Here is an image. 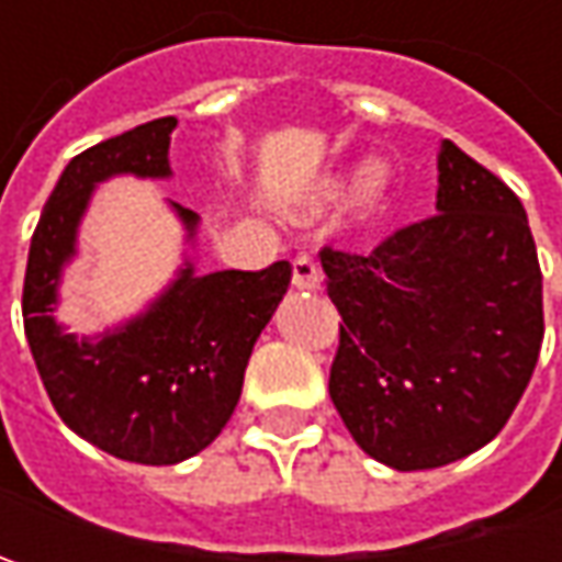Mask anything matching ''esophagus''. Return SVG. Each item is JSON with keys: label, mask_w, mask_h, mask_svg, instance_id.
<instances>
[{"label": "esophagus", "mask_w": 562, "mask_h": 562, "mask_svg": "<svg viewBox=\"0 0 562 562\" xmlns=\"http://www.w3.org/2000/svg\"><path fill=\"white\" fill-rule=\"evenodd\" d=\"M318 281H322V271L315 266V259L313 256H306V252H300V256L293 259V288H296V291H315Z\"/></svg>", "instance_id": "esophagus-1"}]
</instances>
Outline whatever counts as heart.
Listing matches in <instances>:
<instances>
[{
  "label": "heart",
  "mask_w": 562,
  "mask_h": 562,
  "mask_svg": "<svg viewBox=\"0 0 562 562\" xmlns=\"http://www.w3.org/2000/svg\"><path fill=\"white\" fill-rule=\"evenodd\" d=\"M387 184H391V168L384 162H369L359 171L357 178V203L362 205V209H372V205L384 196ZM344 187H347L344 181H337V184L331 187V193H344Z\"/></svg>",
  "instance_id": "heart-1"
}]
</instances>
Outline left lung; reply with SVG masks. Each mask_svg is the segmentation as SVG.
I'll use <instances>...</instances> for the list:
<instances>
[{
    "instance_id": "left-lung-1",
    "label": "left lung",
    "mask_w": 562,
    "mask_h": 562,
    "mask_svg": "<svg viewBox=\"0 0 562 562\" xmlns=\"http://www.w3.org/2000/svg\"><path fill=\"white\" fill-rule=\"evenodd\" d=\"M435 209L372 252L322 249L344 318L328 391L353 441L397 472L457 463L494 441L544 337L519 196L443 140Z\"/></svg>"
}]
</instances>
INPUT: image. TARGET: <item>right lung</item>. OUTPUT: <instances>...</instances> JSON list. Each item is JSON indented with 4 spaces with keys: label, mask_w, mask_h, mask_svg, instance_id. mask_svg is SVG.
<instances>
[{
    "label": "right lung",
    "mask_w": 562,
    "mask_h": 562,
    "mask_svg": "<svg viewBox=\"0 0 562 562\" xmlns=\"http://www.w3.org/2000/svg\"><path fill=\"white\" fill-rule=\"evenodd\" d=\"M178 119L146 121L83 149L65 165L33 231L24 274V335L61 422L99 450L143 465L196 457L231 419L256 337L284 300L291 262L262 271L178 278L140 315L97 337L71 335L58 310L61 271L77 256V227L109 178H171L168 146ZM196 244L200 215L171 203Z\"/></svg>",
    "instance_id": "right-lung-1"
}]
</instances>
